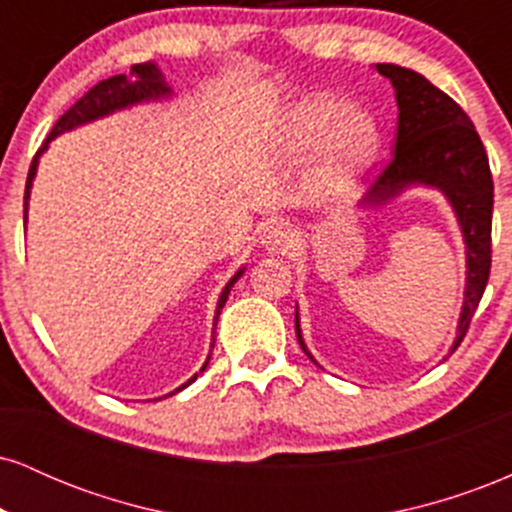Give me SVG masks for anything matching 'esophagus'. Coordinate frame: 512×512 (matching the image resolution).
<instances>
[{
    "label": "esophagus",
    "instance_id": "esophagus-1",
    "mask_svg": "<svg viewBox=\"0 0 512 512\" xmlns=\"http://www.w3.org/2000/svg\"><path fill=\"white\" fill-rule=\"evenodd\" d=\"M293 240H296V233L291 231L289 223H269L267 228L262 231V248L269 252H289L293 248Z\"/></svg>",
    "mask_w": 512,
    "mask_h": 512
}]
</instances>
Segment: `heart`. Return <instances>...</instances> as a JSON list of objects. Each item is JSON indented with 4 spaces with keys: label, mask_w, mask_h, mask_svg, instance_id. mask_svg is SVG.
I'll return each mask as SVG.
<instances>
[{
    "label": "heart",
    "mask_w": 512,
    "mask_h": 512,
    "mask_svg": "<svg viewBox=\"0 0 512 512\" xmlns=\"http://www.w3.org/2000/svg\"><path fill=\"white\" fill-rule=\"evenodd\" d=\"M281 142L293 156L313 154L325 146L317 185L320 190H339L373 166L380 154V129L366 110H351L342 98L320 93L286 110Z\"/></svg>",
    "instance_id": "obj_1"
}]
</instances>
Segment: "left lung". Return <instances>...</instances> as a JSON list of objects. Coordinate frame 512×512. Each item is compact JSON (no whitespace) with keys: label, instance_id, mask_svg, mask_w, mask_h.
<instances>
[{"label":"left lung","instance_id":"left-lung-1","mask_svg":"<svg viewBox=\"0 0 512 512\" xmlns=\"http://www.w3.org/2000/svg\"><path fill=\"white\" fill-rule=\"evenodd\" d=\"M375 69L395 88L399 110L395 156L368 187L356 211L383 209L414 187L436 190L445 197L464 243V301L455 342L450 346L452 354L467 334L491 272L493 180L489 158L467 113L424 74L399 64H375ZM296 334L305 356L317 366L305 346L298 303Z\"/></svg>","mask_w":512,"mask_h":512}]
</instances>
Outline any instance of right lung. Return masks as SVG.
I'll use <instances>...</instances> for the list:
<instances>
[{
	"instance_id": "obj_1",
	"label": "right lung",
	"mask_w": 512,
	"mask_h": 512,
	"mask_svg": "<svg viewBox=\"0 0 512 512\" xmlns=\"http://www.w3.org/2000/svg\"><path fill=\"white\" fill-rule=\"evenodd\" d=\"M168 98H173V88L168 86L166 76H163V72L158 69L156 62L134 64L132 72H129V74L110 76V79L101 81V84H96L91 88V91L84 93V96H81L79 101H76L72 108H69L67 113H64L60 120H57V125L52 127L48 139H45L43 146L38 149V154H35V158H33L31 170H28V180H26V197H23V199H26V202H23V223H28V199H31V187H33L35 173H38L40 156L48 151L52 139H57L64 132H72V129L81 127V125H88V122L101 120V117H108L113 113H120V110L134 108V105L168 101ZM243 274H245V267H240L238 272L233 274L231 279H228V284L223 286L221 293H219V301H216V313H214V330H211V349H214V342H216V322H219L223 305H226V301H228V293H231L233 286H236V281ZM209 358H211V351H209L207 361H204L202 370L209 366ZM195 378H197V375H195ZM195 378L187 380L185 385L175 387L170 395L185 390V387L190 385Z\"/></svg>"
}]
</instances>
